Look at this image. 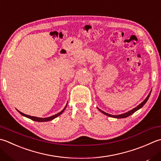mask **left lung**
<instances>
[{
	"instance_id": "obj_1",
	"label": "left lung",
	"mask_w": 161,
	"mask_h": 161,
	"mask_svg": "<svg viewBox=\"0 0 161 161\" xmlns=\"http://www.w3.org/2000/svg\"><path fill=\"white\" fill-rule=\"evenodd\" d=\"M151 93H152V91H150V93H149V95H148V96L146 97V99L144 100V101L141 104H140L138 106H137L136 108H135L134 109H133L132 110H130V111H129V112H126V113H124V114H120V115H112V114H108V113H106V112H103V111H102V110H100V109H98L100 112H101L102 113H103L104 114H105V115H107V116H110V117H113V118H117V119H123V118H126V117H128V116H129L130 115H131V114H133V113H135V112L137 111V110H138L139 109H140L141 108H142V107L144 105V104H145L147 102V100H148V99H149V96H150V95H151Z\"/></svg>"
}]
</instances>
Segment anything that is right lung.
I'll return each instance as SVG.
<instances>
[{
    "mask_svg": "<svg viewBox=\"0 0 161 161\" xmlns=\"http://www.w3.org/2000/svg\"><path fill=\"white\" fill-rule=\"evenodd\" d=\"M66 107H67V105H65V107L64 108V109H63L61 112H60L59 113H58V114H55V115H53V116H49V117H47V118H38V117H36V116H29V115L25 114H24V113H22V112H19H19L21 115H23V116H26V117H27V118H28V119H32V120H33V121H35L45 122V121H51V120H52V119H55L56 117H57L58 116L61 115V114H62V113L64 112V110L65 109Z\"/></svg>",
    "mask_w": 161,
    "mask_h": 161,
    "instance_id": "obj_1",
    "label": "right lung"
}]
</instances>
